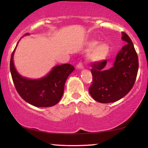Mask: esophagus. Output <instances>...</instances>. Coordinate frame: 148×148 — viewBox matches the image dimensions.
<instances>
[{
    "mask_svg": "<svg viewBox=\"0 0 148 148\" xmlns=\"http://www.w3.org/2000/svg\"><path fill=\"white\" fill-rule=\"evenodd\" d=\"M83 68H84V65H83V64L81 63V62H79V63L77 64V65H76V69H81Z\"/></svg>",
    "mask_w": 148,
    "mask_h": 148,
    "instance_id": "obj_1",
    "label": "esophagus"
}]
</instances>
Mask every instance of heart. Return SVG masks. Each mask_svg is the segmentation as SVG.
Segmentation results:
<instances>
[{
  "label": "heart",
  "mask_w": 148,
  "mask_h": 148,
  "mask_svg": "<svg viewBox=\"0 0 148 148\" xmlns=\"http://www.w3.org/2000/svg\"><path fill=\"white\" fill-rule=\"evenodd\" d=\"M98 43V41L92 40H90L87 44L88 49L95 47L88 56V60L92 62H99L103 61L108 57L110 53V46L108 44L103 42L97 45Z\"/></svg>",
  "instance_id": "obj_1"
}]
</instances>
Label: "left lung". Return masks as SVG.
<instances>
[{
  "label": "left lung",
  "mask_w": 148,
  "mask_h": 148,
  "mask_svg": "<svg viewBox=\"0 0 148 148\" xmlns=\"http://www.w3.org/2000/svg\"><path fill=\"white\" fill-rule=\"evenodd\" d=\"M122 39L127 44L118 52L111 68L106 69V60L91 65L92 83L89 92L98 102L111 103L122 99L135 83L138 69V56L128 35L123 32Z\"/></svg>",
  "instance_id": "1"
}]
</instances>
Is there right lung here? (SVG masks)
Here are the masks:
<instances>
[{
	"instance_id": "add662e5",
	"label": "right lung",
	"mask_w": 148,
	"mask_h": 148,
	"mask_svg": "<svg viewBox=\"0 0 148 148\" xmlns=\"http://www.w3.org/2000/svg\"><path fill=\"white\" fill-rule=\"evenodd\" d=\"M15 49L10 59V72L16 91L22 99L36 107H49L58 103L63 95L66 80L74 67L70 64H60L55 66L45 77L27 79L20 75L15 69L13 62Z\"/></svg>"
}]
</instances>
